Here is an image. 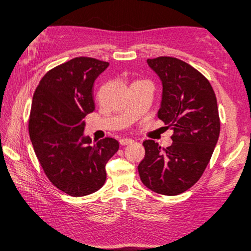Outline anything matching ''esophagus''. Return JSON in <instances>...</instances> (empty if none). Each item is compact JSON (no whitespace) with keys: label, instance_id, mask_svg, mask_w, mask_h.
Wrapping results in <instances>:
<instances>
[{"label":"esophagus","instance_id":"esophagus-1","mask_svg":"<svg viewBox=\"0 0 251 251\" xmlns=\"http://www.w3.org/2000/svg\"><path fill=\"white\" fill-rule=\"evenodd\" d=\"M121 146H127V145H131V143H134V140L129 139V138H123V139L120 140Z\"/></svg>","mask_w":251,"mask_h":251}]
</instances>
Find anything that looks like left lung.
Returning <instances> with one entry per match:
<instances>
[{
	"instance_id": "1",
	"label": "left lung",
	"mask_w": 251,
	"mask_h": 251,
	"mask_svg": "<svg viewBox=\"0 0 251 251\" xmlns=\"http://www.w3.org/2000/svg\"><path fill=\"white\" fill-rule=\"evenodd\" d=\"M147 61L162 81L157 116L174 130V142L162 150L153 140L143 141L146 156L138 172L147 188L175 196L200 180L214 153L220 134L217 98L209 81L189 63L167 56Z\"/></svg>"
}]
</instances>
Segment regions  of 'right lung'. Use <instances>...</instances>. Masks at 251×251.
Wrapping results in <instances>:
<instances>
[{
  "label": "right lung",
  "instance_id": "obj_1",
  "mask_svg": "<svg viewBox=\"0 0 251 251\" xmlns=\"http://www.w3.org/2000/svg\"><path fill=\"white\" fill-rule=\"evenodd\" d=\"M109 62L76 57L42 77L32 100L29 135L46 177L74 197L98 191L105 182V164L119 150L106 137L96 143L83 136L84 117L95 110V79Z\"/></svg>",
  "mask_w": 251,
  "mask_h": 251
}]
</instances>
